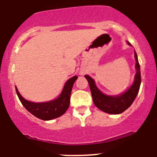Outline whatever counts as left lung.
<instances>
[{
	"label": "left lung",
	"instance_id": "left-lung-1",
	"mask_svg": "<svg viewBox=\"0 0 157 157\" xmlns=\"http://www.w3.org/2000/svg\"><path fill=\"white\" fill-rule=\"evenodd\" d=\"M128 43L131 45L129 42H128ZM134 57L136 59L135 67H136V72L135 74L133 83L125 92L120 95L109 96L103 94L97 88L94 79L91 78L89 75H85V78L88 80V84H89L93 102H94V105L101 111L111 114H121L126 111L135 100L138 94V91H139L140 86L141 76L140 68V64L136 52H134Z\"/></svg>",
	"mask_w": 157,
	"mask_h": 157
}]
</instances>
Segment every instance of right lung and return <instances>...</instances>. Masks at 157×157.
Listing matches in <instances>:
<instances>
[{
    "mask_svg": "<svg viewBox=\"0 0 157 157\" xmlns=\"http://www.w3.org/2000/svg\"><path fill=\"white\" fill-rule=\"evenodd\" d=\"M77 78L78 76L76 75L69 78L65 84L64 88L60 95L56 99H54L50 101L42 102V103L29 101L21 96L17 88L16 91L22 105L33 115L43 121L52 120L63 115L69 108L70 104L71 91L74 82L76 81Z\"/></svg>",
    "mask_w": 157,
    "mask_h": 157,
    "instance_id": "obj_1",
    "label": "right lung"
}]
</instances>
